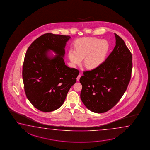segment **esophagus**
<instances>
[{"label": "esophagus", "mask_w": 150, "mask_h": 150, "mask_svg": "<svg viewBox=\"0 0 150 150\" xmlns=\"http://www.w3.org/2000/svg\"><path fill=\"white\" fill-rule=\"evenodd\" d=\"M81 76H82V75H81V74H79V75H78V76H77V81H78V82H79V81H80V77H81Z\"/></svg>", "instance_id": "1"}]
</instances>
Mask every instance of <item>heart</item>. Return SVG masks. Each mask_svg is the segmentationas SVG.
<instances>
[{"mask_svg":"<svg viewBox=\"0 0 150 150\" xmlns=\"http://www.w3.org/2000/svg\"><path fill=\"white\" fill-rule=\"evenodd\" d=\"M74 51L70 50L68 57L74 65H80L84 59V65L95 69L104 63L110 49L107 40L93 37L78 38L74 43Z\"/></svg>","mask_w":150,"mask_h":150,"instance_id":"heart-1","label":"heart"}]
</instances>
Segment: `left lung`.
Here are the masks:
<instances>
[{
	"mask_svg": "<svg viewBox=\"0 0 150 150\" xmlns=\"http://www.w3.org/2000/svg\"><path fill=\"white\" fill-rule=\"evenodd\" d=\"M116 45L100 67L84 71L80 82L81 99L89 110L106 112L122 97L132 76V54L124 40L114 34Z\"/></svg>",
	"mask_w": 150,
	"mask_h": 150,
	"instance_id": "obj_1",
	"label": "left lung"
}]
</instances>
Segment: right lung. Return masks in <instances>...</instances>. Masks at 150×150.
<instances>
[{
    "mask_svg": "<svg viewBox=\"0 0 150 150\" xmlns=\"http://www.w3.org/2000/svg\"><path fill=\"white\" fill-rule=\"evenodd\" d=\"M70 36L47 33L28 47L22 68L28 99L44 112L56 110L64 103L68 92L76 81L79 71L64 63L65 46ZM51 50L57 54L50 56Z\"/></svg>",
    "mask_w": 150,
    "mask_h": 150,
    "instance_id": "1",
    "label": "right lung"
}]
</instances>
